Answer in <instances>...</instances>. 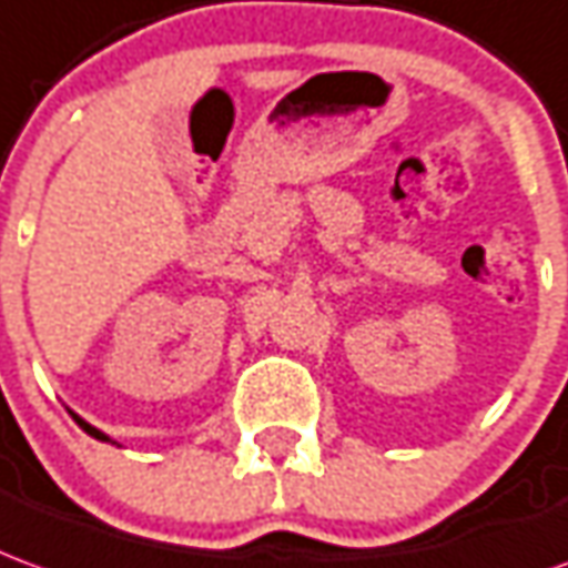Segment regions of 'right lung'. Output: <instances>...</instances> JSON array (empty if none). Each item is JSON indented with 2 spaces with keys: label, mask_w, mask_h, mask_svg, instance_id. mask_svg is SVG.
Listing matches in <instances>:
<instances>
[{
  "label": "right lung",
  "mask_w": 568,
  "mask_h": 568,
  "mask_svg": "<svg viewBox=\"0 0 568 568\" xmlns=\"http://www.w3.org/2000/svg\"><path fill=\"white\" fill-rule=\"evenodd\" d=\"M73 418H77V424H79V427H82V430H85V434L94 436V439H101V443H110V436H106L104 430H98V427H91V424H89V422H82L79 415H73Z\"/></svg>",
  "instance_id": "obj_1"
}]
</instances>
